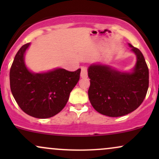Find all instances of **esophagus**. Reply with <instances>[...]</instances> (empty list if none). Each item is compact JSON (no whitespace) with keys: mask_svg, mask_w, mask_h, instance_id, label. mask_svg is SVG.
Listing matches in <instances>:
<instances>
[{"mask_svg":"<svg viewBox=\"0 0 159 159\" xmlns=\"http://www.w3.org/2000/svg\"><path fill=\"white\" fill-rule=\"evenodd\" d=\"M81 78H87V66H82L81 67Z\"/></svg>","mask_w":159,"mask_h":159,"instance_id":"esophagus-1","label":"esophagus"}]
</instances>
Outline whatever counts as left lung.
I'll list each match as a JSON object with an SVG mask.
<instances>
[{"label":"left lung","instance_id":"8db88e82","mask_svg":"<svg viewBox=\"0 0 159 159\" xmlns=\"http://www.w3.org/2000/svg\"><path fill=\"white\" fill-rule=\"evenodd\" d=\"M129 45L137 56L132 73L100 64H93L88 69L89 99L95 110L105 116L117 117L136 110L148 90L149 69L144 57L139 49Z\"/></svg>","mask_w":159,"mask_h":159}]
</instances>
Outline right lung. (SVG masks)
<instances>
[{"mask_svg": "<svg viewBox=\"0 0 159 159\" xmlns=\"http://www.w3.org/2000/svg\"><path fill=\"white\" fill-rule=\"evenodd\" d=\"M29 45L27 43L21 47L11 66V92L27 114L39 119L52 117L66 105L71 91L80 78L81 69L75 72L56 69L45 73H32L24 61Z\"/></svg>", "mask_w": 159, "mask_h": 159, "instance_id": "add662e5", "label": "right lung"}]
</instances>
